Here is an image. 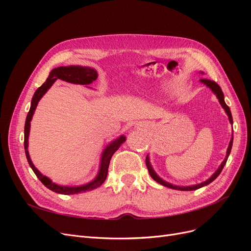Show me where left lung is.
<instances>
[{
	"label": "left lung",
	"instance_id": "1",
	"mask_svg": "<svg viewBox=\"0 0 251 251\" xmlns=\"http://www.w3.org/2000/svg\"><path fill=\"white\" fill-rule=\"evenodd\" d=\"M201 81H202L203 83H205V85H206L207 87H209V88L211 89L212 92H214V93L217 95V97H218V100H219L220 103H221V105L223 107V109H224V110H225V112L227 113V115H228V118H229L230 124L232 125V116H231V112H230V109H229L228 105H227V104L225 103V101H224V94H223V92H222V89L220 88V86L218 85V83H217L216 81H214V80H210V79H207V78H201ZM232 141H233V136L231 137V140H230V142H229L228 149H227L226 158L224 159V161L222 162V164L220 165V168L218 169V171H217L214 175H212V176H211L208 180L202 182V183H200V184L193 185V186H185V187H184V186H176V185H173V184L169 183V182H165V181H164V180H162L160 177H158V176H157V174L154 172V170L151 169V164H150L149 157H148V156H147V158H146V164H147V168H148V170H149V173H150V175H151V177L153 178L155 181H157L158 183H160V184H162V185H164V186H166V187H170V188H173V189H179V191H196V189H198V188H200V187H203V186H205V185L209 184L210 182L214 181V180L219 176L220 173L222 172V170H223V168H224V165H225V163H226V161H227V158H228V156H229V154H230L231 147H232Z\"/></svg>",
	"mask_w": 251,
	"mask_h": 251
}]
</instances>
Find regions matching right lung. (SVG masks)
Listing matches in <instances>:
<instances>
[{
    "instance_id": "1",
    "label": "right lung",
    "mask_w": 251,
    "mask_h": 251,
    "mask_svg": "<svg viewBox=\"0 0 251 251\" xmlns=\"http://www.w3.org/2000/svg\"><path fill=\"white\" fill-rule=\"evenodd\" d=\"M97 78V72L92 69V68L89 67H81V66H68V67H57L55 69H53L50 73L47 80L45 81L43 85L35 91V93L32 97L31 100V105H30V110L27 114L26 117V123H25V137H24V148H25V154L27 157L28 163L30 165V168L32 169L34 174L36 175V177L40 179L42 183L46 186L47 188L51 189L52 192L57 193V194H62V195H74V194H79L83 192H88V191H92V189H95L97 187H100L107 178L108 175V169H109V164L111 161V158L113 154L119 149V147L126 141L125 136H120L118 139H116L114 142L110 143L109 146L105 148L102 153V158H101V164H100V173H98L97 177L95 180L92 182H90L88 184L81 185V186H62V185H57L55 183L51 182L50 179L47 177L43 176V175L37 171L34 165L31 161V159L29 157L28 153V136H29V131H30V121L32 119V115L35 111V108L37 105V102L40 101L43 95L47 92L48 89L53 85L56 79H62L68 82H72V83H79V85H89V83L93 82Z\"/></svg>"
}]
</instances>
